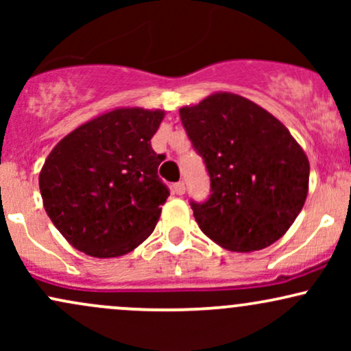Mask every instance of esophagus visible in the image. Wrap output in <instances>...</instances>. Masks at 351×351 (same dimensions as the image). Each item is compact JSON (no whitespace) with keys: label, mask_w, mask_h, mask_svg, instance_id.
<instances>
[{"label":"esophagus","mask_w":351,"mask_h":351,"mask_svg":"<svg viewBox=\"0 0 351 351\" xmlns=\"http://www.w3.org/2000/svg\"><path fill=\"white\" fill-rule=\"evenodd\" d=\"M173 193H175V195H180V196L184 195V183H183V181L173 184Z\"/></svg>","instance_id":"34e87169"}]
</instances>
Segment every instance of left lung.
Masks as SVG:
<instances>
[{
	"label": "left lung",
	"instance_id": "left-lung-1",
	"mask_svg": "<svg viewBox=\"0 0 351 351\" xmlns=\"http://www.w3.org/2000/svg\"><path fill=\"white\" fill-rule=\"evenodd\" d=\"M180 119L211 178V196L191 201L201 231L221 247L261 251L280 239L304 208L310 165L272 114L231 92H215Z\"/></svg>",
	"mask_w": 351,
	"mask_h": 351
}]
</instances>
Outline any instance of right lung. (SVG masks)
<instances>
[{
    "label": "right lung",
    "mask_w": 351,
    "mask_h": 351,
    "mask_svg": "<svg viewBox=\"0 0 351 351\" xmlns=\"http://www.w3.org/2000/svg\"><path fill=\"white\" fill-rule=\"evenodd\" d=\"M165 110L119 107L72 130L39 173L47 216L72 247L119 257L152 234L170 191L152 148Z\"/></svg>",
    "instance_id": "obj_1"
}]
</instances>
